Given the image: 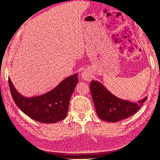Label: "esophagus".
Masks as SVG:
<instances>
[{"mask_svg": "<svg viewBox=\"0 0 160 160\" xmlns=\"http://www.w3.org/2000/svg\"><path fill=\"white\" fill-rule=\"evenodd\" d=\"M81 77L82 79L87 81H91V75L89 71L88 70H84L81 72Z\"/></svg>", "mask_w": 160, "mask_h": 160, "instance_id": "esophagus-1", "label": "esophagus"}]
</instances>
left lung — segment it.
<instances>
[{"instance_id": "left-lung-1", "label": "left lung", "mask_w": 160, "mask_h": 160, "mask_svg": "<svg viewBox=\"0 0 160 160\" xmlns=\"http://www.w3.org/2000/svg\"><path fill=\"white\" fill-rule=\"evenodd\" d=\"M90 90L98 117L108 122H118L135 113L148 99L145 97L136 102L115 96L98 81H91Z\"/></svg>"}]
</instances>
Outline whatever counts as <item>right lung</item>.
<instances>
[{"instance_id": "obj_1", "label": "right lung", "mask_w": 160, "mask_h": 160, "mask_svg": "<svg viewBox=\"0 0 160 160\" xmlns=\"http://www.w3.org/2000/svg\"><path fill=\"white\" fill-rule=\"evenodd\" d=\"M77 83L78 77L75 73L67 77L45 94L26 98L18 93L8 78L9 88L14 103L30 118L44 123H56L65 118L71 97Z\"/></svg>"}]
</instances>
